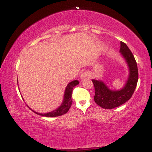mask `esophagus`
Listing matches in <instances>:
<instances>
[{
  "mask_svg": "<svg viewBox=\"0 0 152 152\" xmlns=\"http://www.w3.org/2000/svg\"><path fill=\"white\" fill-rule=\"evenodd\" d=\"M91 76V74L89 71H85L84 73H83L81 75V78H89Z\"/></svg>",
  "mask_w": 152,
  "mask_h": 152,
  "instance_id": "34e87169",
  "label": "esophagus"
}]
</instances>
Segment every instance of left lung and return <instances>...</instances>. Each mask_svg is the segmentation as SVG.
<instances>
[{
    "label": "left lung",
    "instance_id": "8db88e82",
    "mask_svg": "<svg viewBox=\"0 0 152 152\" xmlns=\"http://www.w3.org/2000/svg\"><path fill=\"white\" fill-rule=\"evenodd\" d=\"M120 51L129 67V77L126 86L120 91H111L101 81L92 80L95 88L94 101L103 109H110L122 105L129 100L137 87L139 74L137 64L133 53L124 42H121Z\"/></svg>",
    "mask_w": 152,
    "mask_h": 152
}]
</instances>
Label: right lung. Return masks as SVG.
Here are the masks:
<instances>
[{"label":"right lung","mask_w":152,"mask_h":152,"mask_svg":"<svg viewBox=\"0 0 152 152\" xmlns=\"http://www.w3.org/2000/svg\"><path fill=\"white\" fill-rule=\"evenodd\" d=\"M78 83H79V82L75 80V81H71L68 84L65 91V94H64V102H63L61 105L59 106L56 110H54V111L49 113H46V114H40V113L35 112L34 111H33L36 114L40 115V116H47V117H56V116H59L66 114L69 111V109L71 106V104H72L71 94H72L73 88L76 86V85H78Z\"/></svg>","instance_id":"1"}]
</instances>
